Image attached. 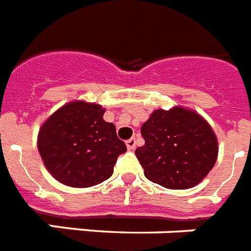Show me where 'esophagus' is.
<instances>
[{
    "mask_svg": "<svg viewBox=\"0 0 251 251\" xmlns=\"http://www.w3.org/2000/svg\"><path fill=\"white\" fill-rule=\"evenodd\" d=\"M126 145H127V149L128 150H135L136 148V138L135 137H131L129 140H127L126 142Z\"/></svg>",
    "mask_w": 251,
    "mask_h": 251,
    "instance_id": "obj_1",
    "label": "esophagus"
}]
</instances>
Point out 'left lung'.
<instances>
[{
    "label": "left lung",
    "instance_id": "obj_1",
    "mask_svg": "<svg viewBox=\"0 0 251 251\" xmlns=\"http://www.w3.org/2000/svg\"><path fill=\"white\" fill-rule=\"evenodd\" d=\"M145 145L136 157L148 180L168 189H189L205 179L219 153L211 126L182 106L158 109L142 124Z\"/></svg>",
    "mask_w": 251,
    "mask_h": 251
}]
</instances>
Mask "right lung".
Here are the masks:
<instances>
[{"instance_id":"obj_1","label":"right lung","mask_w":251,"mask_h":251,"mask_svg":"<svg viewBox=\"0 0 251 251\" xmlns=\"http://www.w3.org/2000/svg\"><path fill=\"white\" fill-rule=\"evenodd\" d=\"M98 103L71 101L40 127L37 148L54 179L72 188H89L113 175L114 164L127 148L115 126L103 120Z\"/></svg>"}]
</instances>
